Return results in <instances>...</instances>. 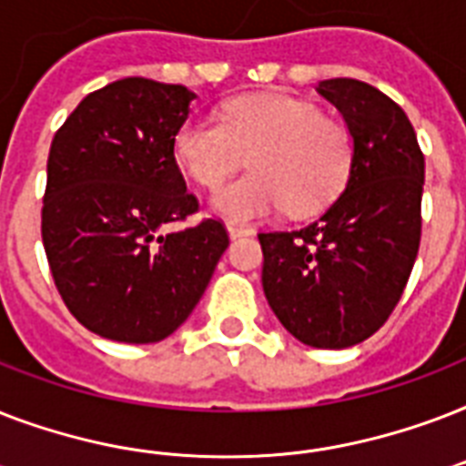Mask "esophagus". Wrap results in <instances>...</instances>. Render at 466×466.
I'll return each mask as SVG.
<instances>
[{
    "mask_svg": "<svg viewBox=\"0 0 466 466\" xmlns=\"http://www.w3.org/2000/svg\"><path fill=\"white\" fill-rule=\"evenodd\" d=\"M227 232H229V237H232V239H239V237H248V234H251V229L244 225H234V222H229V225H227Z\"/></svg>",
    "mask_w": 466,
    "mask_h": 466,
    "instance_id": "esophagus-1",
    "label": "esophagus"
}]
</instances>
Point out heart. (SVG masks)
<instances>
[{
  "mask_svg": "<svg viewBox=\"0 0 466 466\" xmlns=\"http://www.w3.org/2000/svg\"><path fill=\"white\" fill-rule=\"evenodd\" d=\"M178 167L203 188H218L247 161L254 171L227 183L212 208L232 222H256L290 208L309 215L339 198L353 168V135L288 94L229 101L222 120H186L174 140Z\"/></svg>",
  "mask_w": 466,
  "mask_h": 466,
  "instance_id": "1",
  "label": "heart"
}]
</instances>
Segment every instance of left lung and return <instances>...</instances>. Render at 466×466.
<instances>
[{
	"instance_id": "8db88e82",
	"label": "left lung",
	"mask_w": 466,
	"mask_h": 466,
	"mask_svg": "<svg viewBox=\"0 0 466 466\" xmlns=\"http://www.w3.org/2000/svg\"><path fill=\"white\" fill-rule=\"evenodd\" d=\"M353 135L346 190L302 229L261 232L263 292L280 324L311 348L370 339L401 299L420 247L426 159L411 120L358 79H326Z\"/></svg>"
}]
</instances>
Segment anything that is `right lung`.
Returning a JSON list of instances; mask_svg holds the SVG:
<instances>
[{
    "instance_id": "add662e5",
    "label": "right lung",
    "mask_w": 466,
    "mask_h": 466,
    "mask_svg": "<svg viewBox=\"0 0 466 466\" xmlns=\"http://www.w3.org/2000/svg\"><path fill=\"white\" fill-rule=\"evenodd\" d=\"M196 98L181 84L127 76L69 113L47 155L40 234L62 302L89 331L157 343L188 319L229 247L198 212L174 140Z\"/></svg>"
}]
</instances>
